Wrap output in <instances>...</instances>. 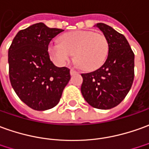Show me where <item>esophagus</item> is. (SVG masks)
<instances>
[{"label":"esophagus","mask_w":149,"mask_h":149,"mask_svg":"<svg viewBox=\"0 0 149 149\" xmlns=\"http://www.w3.org/2000/svg\"><path fill=\"white\" fill-rule=\"evenodd\" d=\"M79 71H77L76 70H74V69H70V74L71 75H74V74H78Z\"/></svg>","instance_id":"esophagus-1"}]
</instances>
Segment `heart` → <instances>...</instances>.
<instances>
[{
    "instance_id": "1",
    "label": "heart",
    "mask_w": 149,
    "mask_h": 149,
    "mask_svg": "<svg viewBox=\"0 0 149 149\" xmlns=\"http://www.w3.org/2000/svg\"><path fill=\"white\" fill-rule=\"evenodd\" d=\"M109 50L107 38L92 31L65 33L61 37V44L53 42L49 47L50 57L57 65L66 64L74 55L77 64L87 70L100 68L107 59Z\"/></svg>"
}]
</instances>
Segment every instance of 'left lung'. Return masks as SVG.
Instances as JSON below:
<instances>
[{
    "label": "left lung",
    "instance_id": "1",
    "mask_svg": "<svg viewBox=\"0 0 149 149\" xmlns=\"http://www.w3.org/2000/svg\"><path fill=\"white\" fill-rule=\"evenodd\" d=\"M96 27L107 38L109 54L100 68L81 74V92L92 107L109 109L119 104L131 89L135 75V54L123 34L101 22Z\"/></svg>",
    "mask_w": 149,
    "mask_h": 149
}]
</instances>
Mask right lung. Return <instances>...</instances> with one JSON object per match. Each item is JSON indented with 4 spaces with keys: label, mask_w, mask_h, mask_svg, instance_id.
I'll return each instance as SVG.
<instances>
[{
    "label": "right lung",
    "mask_w": 149,
    "mask_h": 149,
    "mask_svg": "<svg viewBox=\"0 0 149 149\" xmlns=\"http://www.w3.org/2000/svg\"><path fill=\"white\" fill-rule=\"evenodd\" d=\"M63 31L36 23L19 31L9 49L11 85L20 100L35 110L56 106L70 79V69L57 67L48 51L53 38Z\"/></svg>",
    "instance_id": "right-lung-1"
}]
</instances>
